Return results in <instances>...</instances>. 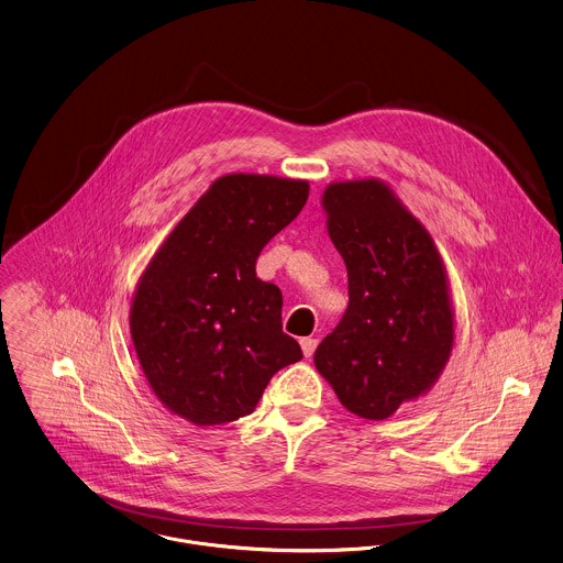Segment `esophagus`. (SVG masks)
<instances>
[{"label":"esophagus","mask_w":563,"mask_h":563,"mask_svg":"<svg viewBox=\"0 0 563 563\" xmlns=\"http://www.w3.org/2000/svg\"><path fill=\"white\" fill-rule=\"evenodd\" d=\"M300 345H302V352H305V356H311V354L316 352V347H318V339H300Z\"/></svg>","instance_id":"esophagus-1"}]
</instances>
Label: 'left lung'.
Listing matches in <instances>:
<instances>
[{
    "label": "left lung",
    "mask_w": 563,
    "mask_h": 563,
    "mask_svg": "<svg viewBox=\"0 0 563 563\" xmlns=\"http://www.w3.org/2000/svg\"><path fill=\"white\" fill-rule=\"evenodd\" d=\"M322 207L350 300L318 345L316 367L350 413L385 420L427 394L449 361L446 269L427 228L385 183H333Z\"/></svg>",
    "instance_id": "1"
}]
</instances>
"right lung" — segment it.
Masks as SVG:
<instances>
[{"label": "right lung", "instance_id": "1", "mask_svg": "<svg viewBox=\"0 0 563 563\" xmlns=\"http://www.w3.org/2000/svg\"><path fill=\"white\" fill-rule=\"evenodd\" d=\"M307 198V180L222 176L150 261L130 335L150 387L176 416L198 427L234 422L278 369L302 358L283 333V294L256 278V258Z\"/></svg>", "mask_w": 563, "mask_h": 563}]
</instances>
